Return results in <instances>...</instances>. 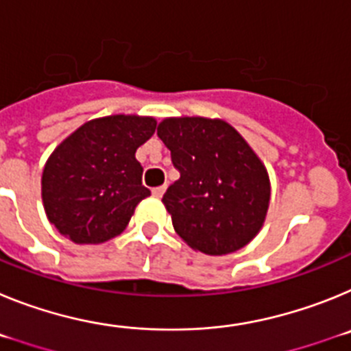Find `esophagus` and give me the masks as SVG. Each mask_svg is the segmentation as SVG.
I'll return each instance as SVG.
<instances>
[{"mask_svg":"<svg viewBox=\"0 0 351 351\" xmlns=\"http://www.w3.org/2000/svg\"><path fill=\"white\" fill-rule=\"evenodd\" d=\"M165 190H167V186H156V188H153V195L154 197L161 198L163 197V193H165Z\"/></svg>","mask_w":351,"mask_h":351,"instance_id":"esophagus-1","label":"esophagus"}]
</instances>
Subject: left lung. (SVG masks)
Listing matches in <instances>:
<instances>
[{
    "instance_id": "obj_1",
    "label": "left lung",
    "mask_w": 351,
    "mask_h": 351,
    "mask_svg": "<svg viewBox=\"0 0 351 351\" xmlns=\"http://www.w3.org/2000/svg\"><path fill=\"white\" fill-rule=\"evenodd\" d=\"M158 137L181 178L161 202L195 251L226 255L246 246L265 221L269 173L241 133L221 119L169 117Z\"/></svg>"
}]
</instances>
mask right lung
<instances>
[{
	"label": "right lung",
	"instance_id": "right-lung-1",
	"mask_svg": "<svg viewBox=\"0 0 351 351\" xmlns=\"http://www.w3.org/2000/svg\"><path fill=\"white\" fill-rule=\"evenodd\" d=\"M154 130L153 117L117 114L88 121L54 149L42 173V200L61 235L100 244L125 230L151 195L135 153Z\"/></svg>",
	"mask_w": 351,
	"mask_h": 351
}]
</instances>
